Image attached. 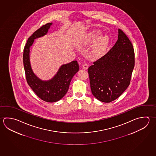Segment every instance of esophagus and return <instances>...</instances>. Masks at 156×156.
Segmentation results:
<instances>
[{"label":"esophagus","instance_id":"obj_1","mask_svg":"<svg viewBox=\"0 0 156 156\" xmlns=\"http://www.w3.org/2000/svg\"><path fill=\"white\" fill-rule=\"evenodd\" d=\"M88 68V65L87 64H86V63L83 64V65H82V69H84V70H87Z\"/></svg>","mask_w":156,"mask_h":156}]
</instances>
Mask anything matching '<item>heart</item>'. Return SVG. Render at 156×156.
<instances>
[{"label": "heart", "mask_w": 156, "mask_h": 156, "mask_svg": "<svg viewBox=\"0 0 156 156\" xmlns=\"http://www.w3.org/2000/svg\"><path fill=\"white\" fill-rule=\"evenodd\" d=\"M100 30H93L85 37L83 43L84 44H92L96 41L92 48V53L96 57L103 55L109 44V37L107 35H102Z\"/></svg>", "instance_id": "obj_1"}]
</instances>
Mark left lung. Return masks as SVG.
<instances>
[{
	"instance_id": "1",
	"label": "left lung",
	"mask_w": 156,
	"mask_h": 156,
	"mask_svg": "<svg viewBox=\"0 0 156 156\" xmlns=\"http://www.w3.org/2000/svg\"><path fill=\"white\" fill-rule=\"evenodd\" d=\"M135 65L133 46L118 29L116 43L107 54L88 69L91 92L100 101L109 103L128 88Z\"/></svg>"
}]
</instances>
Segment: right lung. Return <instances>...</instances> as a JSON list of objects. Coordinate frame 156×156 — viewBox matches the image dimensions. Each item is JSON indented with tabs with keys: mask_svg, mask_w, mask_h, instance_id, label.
Segmentation results:
<instances>
[{
	"mask_svg": "<svg viewBox=\"0 0 156 156\" xmlns=\"http://www.w3.org/2000/svg\"><path fill=\"white\" fill-rule=\"evenodd\" d=\"M53 23H48L34 32L28 38L23 54V62L26 77L28 85L37 96L45 102H55L62 99L67 93L71 79L79 70L76 60L60 66L57 74L48 80H42L32 70L30 58V47L34 40L45 36Z\"/></svg>",
	"mask_w": 156,
	"mask_h": 156,
	"instance_id": "1",
	"label": "right lung"
}]
</instances>
